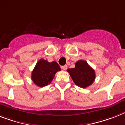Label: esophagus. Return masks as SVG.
<instances>
[{
	"label": "esophagus",
	"mask_w": 125,
	"mask_h": 125,
	"mask_svg": "<svg viewBox=\"0 0 125 125\" xmlns=\"http://www.w3.org/2000/svg\"><path fill=\"white\" fill-rule=\"evenodd\" d=\"M61 68H62V69L63 70H64V71H65V70H67V65L62 66V67H61Z\"/></svg>",
	"instance_id": "34e87169"
}]
</instances>
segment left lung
<instances>
[{
  "instance_id": "left-lung-1",
  "label": "left lung",
  "mask_w": 125,
  "mask_h": 125,
  "mask_svg": "<svg viewBox=\"0 0 125 125\" xmlns=\"http://www.w3.org/2000/svg\"><path fill=\"white\" fill-rule=\"evenodd\" d=\"M67 71L69 73L74 83L81 88H86L92 85L96 78L94 70L87 62L82 60L75 63L74 68L68 69Z\"/></svg>"
}]
</instances>
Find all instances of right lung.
Here are the masks:
<instances>
[{
  "label": "right lung",
  "mask_w": 125,
  "mask_h": 125,
  "mask_svg": "<svg viewBox=\"0 0 125 125\" xmlns=\"http://www.w3.org/2000/svg\"><path fill=\"white\" fill-rule=\"evenodd\" d=\"M60 70L57 62L40 59L32 71L31 80L38 87H45L51 83L56 73Z\"/></svg>",
  "instance_id": "add662e5"
}]
</instances>
